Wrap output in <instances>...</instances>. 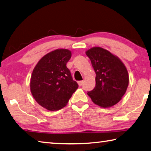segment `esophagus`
Here are the masks:
<instances>
[{
    "instance_id": "34e87169",
    "label": "esophagus",
    "mask_w": 151,
    "mask_h": 151,
    "mask_svg": "<svg viewBox=\"0 0 151 151\" xmlns=\"http://www.w3.org/2000/svg\"><path fill=\"white\" fill-rule=\"evenodd\" d=\"M83 83H84V81H78V84L79 86H81L83 84Z\"/></svg>"
}]
</instances>
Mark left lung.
I'll return each mask as SVG.
<instances>
[{
	"label": "left lung",
	"mask_w": 151,
	"mask_h": 151,
	"mask_svg": "<svg viewBox=\"0 0 151 151\" xmlns=\"http://www.w3.org/2000/svg\"><path fill=\"white\" fill-rule=\"evenodd\" d=\"M86 54L96 73L95 87L87 94L97 106H114L120 101L128 88L127 69L118 57L101 47H93Z\"/></svg>",
	"instance_id": "8db88e82"
}]
</instances>
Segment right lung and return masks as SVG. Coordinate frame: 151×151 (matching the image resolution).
Returning <instances> with one entry per match:
<instances>
[{"label": "right lung", "instance_id": "1", "mask_svg": "<svg viewBox=\"0 0 151 151\" xmlns=\"http://www.w3.org/2000/svg\"><path fill=\"white\" fill-rule=\"evenodd\" d=\"M70 58L68 50H56L45 55L33 70L31 92L35 101L50 111L65 106L78 87L66 67Z\"/></svg>", "mask_w": 151, "mask_h": 151}]
</instances>
